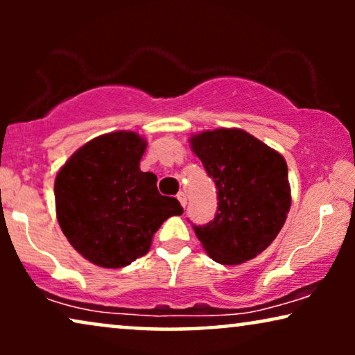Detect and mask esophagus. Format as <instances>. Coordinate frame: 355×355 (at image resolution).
<instances>
[{
	"instance_id": "1",
	"label": "esophagus",
	"mask_w": 355,
	"mask_h": 355,
	"mask_svg": "<svg viewBox=\"0 0 355 355\" xmlns=\"http://www.w3.org/2000/svg\"><path fill=\"white\" fill-rule=\"evenodd\" d=\"M178 200H179V203H181V205L186 208V205H187V197H186V193L184 192H179L178 193Z\"/></svg>"
}]
</instances>
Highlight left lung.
I'll return each mask as SVG.
<instances>
[{"label": "left lung", "instance_id": "obj_1", "mask_svg": "<svg viewBox=\"0 0 355 355\" xmlns=\"http://www.w3.org/2000/svg\"><path fill=\"white\" fill-rule=\"evenodd\" d=\"M191 145L218 191L216 215L207 225H192L196 236L218 263L254 259L276 239L288 218V164L242 129L203 130L192 135Z\"/></svg>", "mask_w": 355, "mask_h": 355}]
</instances>
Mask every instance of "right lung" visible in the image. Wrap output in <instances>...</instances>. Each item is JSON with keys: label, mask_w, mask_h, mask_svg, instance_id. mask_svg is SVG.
I'll return each mask as SVG.
<instances>
[{"label": "right lung", "mask_w": 355, "mask_h": 355, "mask_svg": "<svg viewBox=\"0 0 355 355\" xmlns=\"http://www.w3.org/2000/svg\"><path fill=\"white\" fill-rule=\"evenodd\" d=\"M147 142L130 130L92 139L67 159L55 179L56 216L69 244L103 268H123L152 245L169 216L182 215L174 197L140 171Z\"/></svg>", "instance_id": "obj_1"}]
</instances>
